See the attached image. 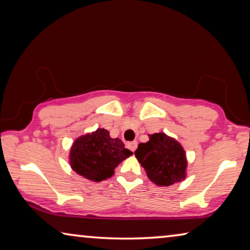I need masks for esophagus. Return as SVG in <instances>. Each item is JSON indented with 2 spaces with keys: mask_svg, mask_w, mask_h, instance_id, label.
Listing matches in <instances>:
<instances>
[{
  "mask_svg": "<svg viewBox=\"0 0 250 250\" xmlns=\"http://www.w3.org/2000/svg\"><path fill=\"white\" fill-rule=\"evenodd\" d=\"M137 146H138V142L137 141H133V142H129V143H126V146L129 147V149L132 151V152H134L135 151V149H137Z\"/></svg>",
  "mask_w": 250,
  "mask_h": 250,
  "instance_id": "obj_1",
  "label": "esophagus"
}]
</instances>
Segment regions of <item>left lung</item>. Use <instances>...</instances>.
<instances>
[{
    "mask_svg": "<svg viewBox=\"0 0 250 250\" xmlns=\"http://www.w3.org/2000/svg\"><path fill=\"white\" fill-rule=\"evenodd\" d=\"M134 155L150 181L156 185L170 186L185 180L188 167L185 151L180 142L164 132L150 134L149 141L140 143Z\"/></svg>",
    "mask_w": 250,
    "mask_h": 250,
    "instance_id": "1",
    "label": "left lung"
}]
</instances>
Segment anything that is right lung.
<instances>
[{
    "instance_id": "add662e5",
    "label": "right lung",
    "mask_w": 250,
    "mask_h": 250,
    "mask_svg": "<svg viewBox=\"0 0 250 250\" xmlns=\"http://www.w3.org/2000/svg\"><path fill=\"white\" fill-rule=\"evenodd\" d=\"M132 154L120 139L110 137L109 131L97 129L76 139L69 152V164L84 179L101 182L111 177L115 168Z\"/></svg>"
}]
</instances>
